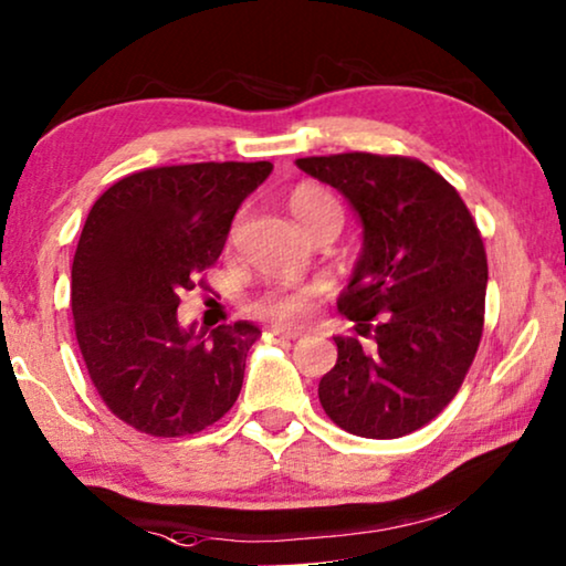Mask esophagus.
Returning <instances> with one entry per match:
<instances>
[{
	"mask_svg": "<svg viewBox=\"0 0 566 566\" xmlns=\"http://www.w3.org/2000/svg\"><path fill=\"white\" fill-rule=\"evenodd\" d=\"M274 333V336H282V338H300L302 336V328H290V325H272V328H269Z\"/></svg>",
	"mask_w": 566,
	"mask_h": 566,
	"instance_id": "esophagus-1",
	"label": "esophagus"
}]
</instances>
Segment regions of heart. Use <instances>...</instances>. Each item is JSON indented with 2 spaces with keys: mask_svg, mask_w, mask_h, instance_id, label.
Returning a JSON list of instances; mask_svg holds the SVG:
<instances>
[{
  "mask_svg": "<svg viewBox=\"0 0 566 566\" xmlns=\"http://www.w3.org/2000/svg\"><path fill=\"white\" fill-rule=\"evenodd\" d=\"M290 212L307 233L328 226V222H336V226L344 222V207H340V202L328 189L313 185V181H305V185L292 189ZM315 297L317 292L305 290V286H274V290L259 294L251 302V310L259 317H266V321L294 323L310 313Z\"/></svg>",
  "mask_w": 566,
  "mask_h": 566,
  "instance_id": "1",
  "label": "heart"
}]
</instances>
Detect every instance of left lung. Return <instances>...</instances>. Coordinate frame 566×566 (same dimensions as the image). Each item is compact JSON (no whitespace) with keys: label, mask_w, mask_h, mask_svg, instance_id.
<instances>
[{"label":"left lung","mask_w":566,"mask_h":566,"mask_svg":"<svg viewBox=\"0 0 566 566\" xmlns=\"http://www.w3.org/2000/svg\"><path fill=\"white\" fill-rule=\"evenodd\" d=\"M346 197L364 249L338 310L356 333L317 385L333 423L361 439H400L453 400L480 348L488 253L457 189L418 158L336 154L297 158Z\"/></svg>","instance_id":"1"}]
</instances>
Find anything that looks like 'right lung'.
I'll use <instances>...</instances> for the list:
<instances>
[{
  "instance_id": "1",
  "label": "right lung",
  "mask_w": 566,
  "mask_h": 566,
  "mask_svg": "<svg viewBox=\"0 0 566 566\" xmlns=\"http://www.w3.org/2000/svg\"><path fill=\"white\" fill-rule=\"evenodd\" d=\"M269 161L158 166L123 177L92 205L71 266V313L92 385L135 431L179 439L233 408L251 323L210 336L181 328L177 307L226 245L238 207Z\"/></svg>"
}]
</instances>
